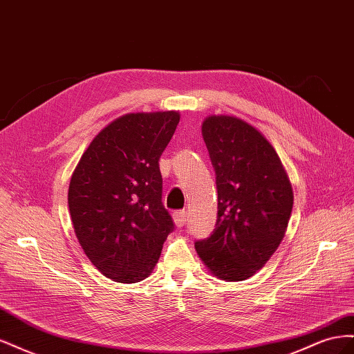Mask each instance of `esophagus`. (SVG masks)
<instances>
[{
    "label": "esophagus",
    "mask_w": 354,
    "mask_h": 354,
    "mask_svg": "<svg viewBox=\"0 0 354 354\" xmlns=\"http://www.w3.org/2000/svg\"><path fill=\"white\" fill-rule=\"evenodd\" d=\"M173 217H174V221H176V224H177L178 227L185 226V223H186V220H187V211H185V209L174 211Z\"/></svg>",
    "instance_id": "34e87169"
}]
</instances>
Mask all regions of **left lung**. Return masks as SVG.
<instances>
[{
	"mask_svg": "<svg viewBox=\"0 0 354 354\" xmlns=\"http://www.w3.org/2000/svg\"><path fill=\"white\" fill-rule=\"evenodd\" d=\"M202 136L216 171L217 220L195 248L212 274L245 281L283 239L292 187L273 146L250 124L234 116H209Z\"/></svg>",
	"mask_w": 354,
	"mask_h": 354,
	"instance_id": "1",
	"label": "left lung"
}]
</instances>
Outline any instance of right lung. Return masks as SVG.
Instances as JSON below:
<instances>
[{"label": "right lung", "mask_w": 354, "mask_h": 354, "mask_svg": "<svg viewBox=\"0 0 354 354\" xmlns=\"http://www.w3.org/2000/svg\"><path fill=\"white\" fill-rule=\"evenodd\" d=\"M178 112L128 113L94 137L73 171L69 211L90 261L109 279L143 281L174 220L162 203L159 158Z\"/></svg>", "instance_id": "obj_1"}]
</instances>
